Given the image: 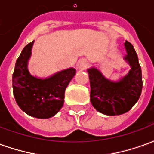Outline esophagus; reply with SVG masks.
<instances>
[{"label":"esophagus","mask_w":154,"mask_h":154,"mask_svg":"<svg viewBox=\"0 0 154 154\" xmlns=\"http://www.w3.org/2000/svg\"><path fill=\"white\" fill-rule=\"evenodd\" d=\"M78 66L82 68H85V67H87V63L86 60H81L79 63H78Z\"/></svg>","instance_id":"obj_1"}]
</instances>
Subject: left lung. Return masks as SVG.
I'll return each mask as SVG.
<instances>
[{
  "mask_svg": "<svg viewBox=\"0 0 154 154\" xmlns=\"http://www.w3.org/2000/svg\"><path fill=\"white\" fill-rule=\"evenodd\" d=\"M127 55L125 59L131 66L127 76L119 82H111L101 75L97 68H91V101L100 113L116 116L126 113L138 101L143 87L142 72L134 48L129 42L125 43Z\"/></svg>",
  "mask_w": 154,
  "mask_h": 154,
  "instance_id": "1",
  "label": "left lung"
}]
</instances>
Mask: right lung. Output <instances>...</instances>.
I'll return each mask as SVG.
<instances>
[{
    "mask_svg": "<svg viewBox=\"0 0 154 154\" xmlns=\"http://www.w3.org/2000/svg\"><path fill=\"white\" fill-rule=\"evenodd\" d=\"M34 41L27 44L16 60L12 77L13 93L16 103L25 113L38 119H48L63 106L65 90L76 70L69 68L47 79L31 76L27 69V62Z\"/></svg>",
    "mask_w": 154,
    "mask_h": 154,
    "instance_id": "add662e5",
    "label": "right lung"
}]
</instances>
